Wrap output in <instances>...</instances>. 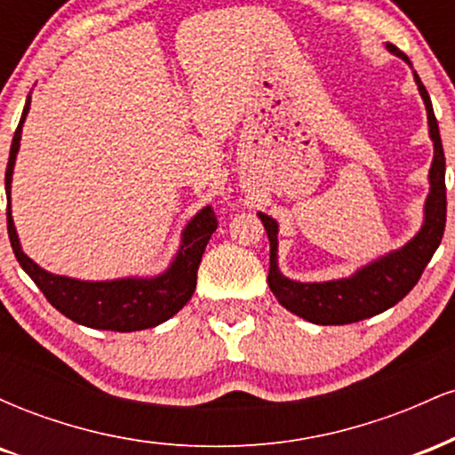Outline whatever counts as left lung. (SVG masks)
<instances>
[{
  "label": "left lung",
  "instance_id": "obj_1",
  "mask_svg": "<svg viewBox=\"0 0 455 455\" xmlns=\"http://www.w3.org/2000/svg\"><path fill=\"white\" fill-rule=\"evenodd\" d=\"M389 53L404 60L411 66L409 57L395 49L394 44H385ZM412 68V66H411ZM421 100L427 113V132L435 145V158H432L430 192L426 196L424 222L421 228L406 242L402 248L391 250L383 257L370 260L347 278L325 280V282H299L291 280L278 267V222L267 213L259 212L260 222L269 237V289L293 315L315 323V325H347L370 318L380 312L389 310L404 297L417 280L424 274L426 265L430 263L432 254L436 252L438 243L445 231L447 216V196H445V154H443L441 132L427 96L424 83L419 81L417 72H412Z\"/></svg>",
  "mask_w": 455,
  "mask_h": 455
}]
</instances>
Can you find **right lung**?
I'll use <instances>...</instances> for the list:
<instances>
[{
	"mask_svg": "<svg viewBox=\"0 0 455 455\" xmlns=\"http://www.w3.org/2000/svg\"><path fill=\"white\" fill-rule=\"evenodd\" d=\"M29 104L31 96L25 100L23 115H20L12 148H10L6 169L8 198L10 188H12L14 162H17L20 148V132H23L25 117L29 113ZM216 227V216L210 205L196 212L181 231L180 248L162 274L128 275V278L115 280H78L51 274L23 252L12 220V210L8 205L10 243H12L14 257L25 269V274L36 282V286L51 301V306L57 307L70 321L92 329H108V331H140V329L156 327L175 316L195 293L196 269Z\"/></svg>",
	"mask_w": 455,
	"mask_h": 455,
	"instance_id": "right-lung-1",
	"label": "right lung"
}]
</instances>
